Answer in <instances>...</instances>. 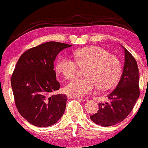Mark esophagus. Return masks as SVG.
<instances>
[{
    "instance_id": "obj_1",
    "label": "esophagus",
    "mask_w": 148,
    "mask_h": 148,
    "mask_svg": "<svg viewBox=\"0 0 148 148\" xmlns=\"http://www.w3.org/2000/svg\"><path fill=\"white\" fill-rule=\"evenodd\" d=\"M68 98H73V99H77V100H83L82 98L80 97H76V96H71V95H68Z\"/></svg>"
}]
</instances>
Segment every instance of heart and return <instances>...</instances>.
Returning a JSON list of instances; mask_svg holds the SVG:
<instances>
[{"mask_svg":"<svg viewBox=\"0 0 148 148\" xmlns=\"http://www.w3.org/2000/svg\"><path fill=\"white\" fill-rule=\"evenodd\" d=\"M74 58L77 63L69 57L60 56L55 64L56 72L67 79L76 75L78 65L86 66L84 72L86 77L75 78L66 84V93L76 97L84 96L97 86L106 89L117 82L121 73V62L107 50L99 46L88 47L76 51Z\"/></svg>","mask_w":148,"mask_h":148,"instance_id":"1","label":"heart"}]
</instances>
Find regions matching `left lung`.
Listing matches in <instances>:
<instances>
[{
	"instance_id": "1",
	"label": "left lung",
	"mask_w": 148,
	"mask_h": 148,
	"mask_svg": "<svg viewBox=\"0 0 148 148\" xmlns=\"http://www.w3.org/2000/svg\"><path fill=\"white\" fill-rule=\"evenodd\" d=\"M122 48L125 55L124 69L116 87L108 95L110 103H99L98 112L90 116L94 123L102 126H113L126 119L140 95L137 62L134 56Z\"/></svg>"
}]
</instances>
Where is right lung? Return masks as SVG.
Returning a JSON list of instances; mask_svg holds the SVG:
<instances>
[{"label": "right lung", "mask_w": 148, "mask_h": 148, "mask_svg": "<svg viewBox=\"0 0 148 148\" xmlns=\"http://www.w3.org/2000/svg\"><path fill=\"white\" fill-rule=\"evenodd\" d=\"M71 46L47 42L25 51L17 61L11 77L14 102L19 114L32 125L50 126L64 112L66 95H50L60 88L53 62L61 50Z\"/></svg>", "instance_id": "obj_1"}]
</instances>
